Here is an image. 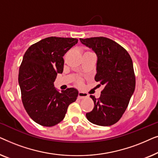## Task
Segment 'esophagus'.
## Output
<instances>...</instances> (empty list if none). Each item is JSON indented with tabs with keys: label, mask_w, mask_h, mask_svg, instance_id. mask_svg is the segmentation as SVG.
<instances>
[{
	"label": "esophagus",
	"mask_w": 158,
	"mask_h": 158,
	"mask_svg": "<svg viewBox=\"0 0 158 158\" xmlns=\"http://www.w3.org/2000/svg\"><path fill=\"white\" fill-rule=\"evenodd\" d=\"M88 95L86 94L85 92H83V91H79L78 93V98H86V97H88Z\"/></svg>",
	"instance_id": "34e87169"
}]
</instances>
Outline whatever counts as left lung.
Returning <instances> with one entry per match:
<instances>
[{"label":"left lung","mask_w":158,"mask_h":158,"mask_svg":"<svg viewBox=\"0 0 158 158\" xmlns=\"http://www.w3.org/2000/svg\"><path fill=\"white\" fill-rule=\"evenodd\" d=\"M80 41L96 54L95 80L104 86L98 99L90 96L94 107L86 117L98 126H111L122 117L135 91L132 60L126 49L110 39L100 36Z\"/></svg>","instance_id":"obj_1"}]
</instances>
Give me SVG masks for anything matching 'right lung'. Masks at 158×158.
I'll return each mask as SVG.
<instances>
[{
    "label": "right lung",
    "mask_w": 158,
    "mask_h": 158,
    "mask_svg": "<svg viewBox=\"0 0 158 158\" xmlns=\"http://www.w3.org/2000/svg\"><path fill=\"white\" fill-rule=\"evenodd\" d=\"M77 39L45 38L29 47L19 73L22 102L29 116L44 127L57 124L65 116L78 90L70 88L60 92L55 87L58 73H62L63 56L77 43Z\"/></svg>",
    "instance_id": "1"
}]
</instances>
